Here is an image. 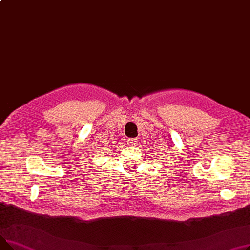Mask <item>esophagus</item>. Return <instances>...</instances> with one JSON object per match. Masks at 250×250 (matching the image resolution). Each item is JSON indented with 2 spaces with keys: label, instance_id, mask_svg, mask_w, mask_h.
Masks as SVG:
<instances>
[{
  "label": "esophagus",
  "instance_id": "obj_1",
  "mask_svg": "<svg viewBox=\"0 0 250 250\" xmlns=\"http://www.w3.org/2000/svg\"><path fill=\"white\" fill-rule=\"evenodd\" d=\"M127 144L129 146H136L138 144V140L137 139H128Z\"/></svg>",
  "mask_w": 250,
  "mask_h": 250
}]
</instances>
